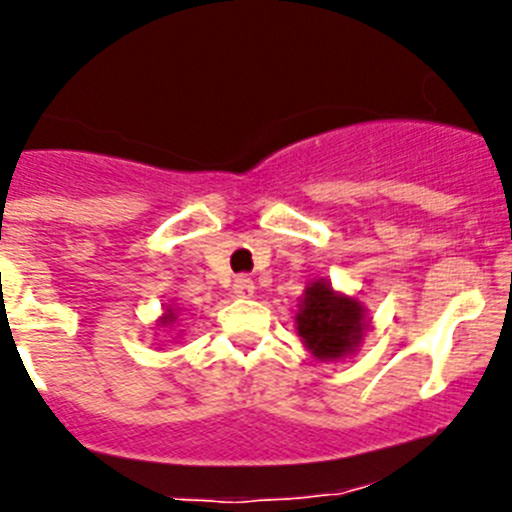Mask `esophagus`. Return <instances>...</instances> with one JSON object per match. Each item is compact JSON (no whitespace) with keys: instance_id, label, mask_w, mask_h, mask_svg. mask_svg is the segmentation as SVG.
I'll return each mask as SVG.
<instances>
[{"instance_id":"obj_1","label":"esophagus","mask_w":512,"mask_h":512,"mask_svg":"<svg viewBox=\"0 0 512 512\" xmlns=\"http://www.w3.org/2000/svg\"><path fill=\"white\" fill-rule=\"evenodd\" d=\"M234 293L240 295V298H252V293H255V283H252V278L240 275V278L234 280Z\"/></svg>"}]
</instances>
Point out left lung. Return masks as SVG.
<instances>
[{
    "mask_svg": "<svg viewBox=\"0 0 512 512\" xmlns=\"http://www.w3.org/2000/svg\"><path fill=\"white\" fill-rule=\"evenodd\" d=\"M371 328L369 310L356 295H346L318 278L298 300L295 331L315 361H343L353 356Z\"/></svg>",
    "mask_w": 512,
    "mask_h": 512,
    "instance_id": "left-lung-1",
    "label": "left lung"
}]
</instances>
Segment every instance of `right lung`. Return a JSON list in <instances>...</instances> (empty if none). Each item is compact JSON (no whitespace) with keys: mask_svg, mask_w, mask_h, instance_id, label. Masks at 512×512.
<instances>
[{"mask_svg":"<svg viewBox=\"0 0 512 512\" xmlns=\"http://www.w3.org/2000/svg\"><path fill=\"white\" fill-rule=\"evenodd\" d=\"M176 321H179V308L176 305H166L164 313L156 318V328H171L176 326Z\"/></svg>","mask_w":512,"mask_h":512,"instance_id":"obj_1","label":"right lung"}]
</instances>
